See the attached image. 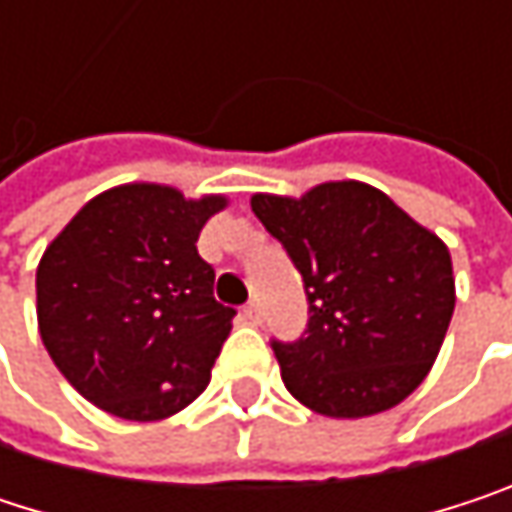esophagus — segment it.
Returning <instances> with one entry per match:
<instances>
[{
	"label": "esophagus",
	"mask_w": 512,
	"mask_h": 512,
	"mask_svg": "<svg viewBox=\"0 0 512 512\" xmlns=\"http://www.w3.org/2000/svg\"><path fill=\"white\" fill-rule=\"evenodd\" d=\"M243 317H246V323L260 326V320H263V314H260V305H257V302H249V305L243 308Z\"/></svg>",
	"instance_id": "34e87169"
}]
</instances>
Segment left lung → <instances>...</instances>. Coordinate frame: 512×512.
I'll return each instance as SVG.
<instances>
[{"label": "left lung", "instance_id": "obj_1", "mask_svg": "<svg viewBox=\"0 0 512 512\" xmlns=\"http://www.w3.org/2000/svg\"><path fill=\"white\" fill-rule=\"evenodd\" d=\"M252 210L302 275L308 329L272 341L287 391L317 415L364 418L430 373L454 314L448 246L385 192L338 180Z\"/></svg>", "mask_w": 512, "mask_h": 512}]
</instances>
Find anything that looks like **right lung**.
<instances>
[{
  "mask_svg": "<svg viewBox=\"0 0 512 512\" xmlns=\"http://www.w3.org/2000/svg\"><path fill=\"white\" fill-rule=\"evenodd\" d=\"M228 201L127 183L91 198L38 263V329L64 379L124 421H162L210 382L234 308L198 234Z\"/></svg>",
  "mask_w": 512,
  "mask_h": 512,
  "instance_id": "right-lung-1",
  "label": "right lung"
}]
</instances>
